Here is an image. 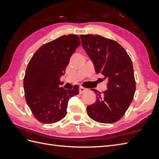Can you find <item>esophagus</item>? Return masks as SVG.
Instances as JSON below:
<instances>
[{"instance_id":"1","label":"esophagus","mask_w":159,"mask_h":159,"mask_svg":"<svg viewBox=\"0 0 159 159\" xmlns=\"http://www.w3.org/2000/svg\"><path fill=\"white\" fill-rule=\"evenodd\" d=\"M86 91H87V88H85V87H79V93H83L84 92H85Z\"/></svg>"}]
</instances>
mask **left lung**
Returning a JSON list of instances; mask_svg holds the SVG:
<instances>
[{
  "mask_svg": "<svg viewBox=\"0 0 159 159\" xmlns=\"http://www.w3.org/2000/svg\"><path fill=\"white\" fill-rule=\"evenodd\" d=\"M83 48L93 63L97 74L108 79L107 90L96 93L95 103L87 106V114L98 122L120 120L133 100L136 89L133 62L120 43L98 35H80Z\"/></svg>",
  "mask_w": 159,
  "mask_h": 159,
  "instance_id": "1",
  "label": "left lung"
}]
</instances>
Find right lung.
Instances as JSON below:
<instances>
[{"mask_svg":"<svg viewBox=\"0 0 159 159\" xmlns=\"http://www.w3.org/2000/svg\"><path fill=\"white\" fill-rule=\"evenodd\" d=\"M80 44L77 35H63L42 45L30 60L24 78L26 103L39 122L52 124L67 114L68 100L79 94V86L72 89L60 87L70 59Z\"/></svg>","mask_w":159,"mask_h":159,"instance_id":"right-lung-1","label":"right lung"}]
</instances>
